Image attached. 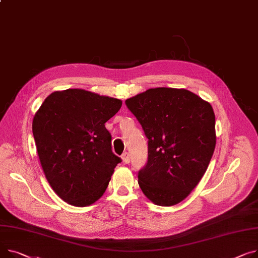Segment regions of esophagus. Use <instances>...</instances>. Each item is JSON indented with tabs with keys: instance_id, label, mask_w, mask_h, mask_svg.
<instances>
[{
	"instance_id": "34e87169",
	"label": "esophagus",
	"mask_w": 258,
	"mask_h": 258,
	"mask_svg": "<svg viewBox=\"0 0 258 258\" xmlns=\"http://www.w3.org/2000/svg\"><path fill=\"white\" fill-rule=\"evenodd\" d=\"M122 162L124 163V164H128L130 163V154H128V152H124L123 154H122Z\"/></svg>"
}]
</instances>
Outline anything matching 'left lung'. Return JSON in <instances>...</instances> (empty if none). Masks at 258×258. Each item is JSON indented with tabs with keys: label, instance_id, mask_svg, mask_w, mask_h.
<instances>
[{
	"label": "left lung",
	"instance_id": "1",
	"mask_svg": "<svg viewBox=\"0 0 258 258\" xmlns=\"http://www.w3.org/2000/svg\"><path fill=\"white\" fill-rule=\"evenodd\" d=\"M148 139V160L139 171L143 194L172 207L185 199L207 171L216 147L215 113L186 89L151 88L125 100Z\"/></svg>",
	"mask_w": 258,
	"mask_h": 258
}]
</instances>
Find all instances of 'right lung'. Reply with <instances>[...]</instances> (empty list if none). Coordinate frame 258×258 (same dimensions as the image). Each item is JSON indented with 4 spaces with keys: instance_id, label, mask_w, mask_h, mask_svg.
Instances as JSON below:
<instances>
[{
    "instance_id": "obj_1",
    "label": "right lung",
    "mask_w": 258,
    "mask_h": 258,
    "mask_svg": "<svg viewBox=\"0 0 258 258\" xmlns=\"http://www.w3.org/2000/svg\"><path fill=\"white\" fill-rule=\"evenodd\" d=\"M120 99L84 89L49 94L33 118L32 131L45 178L74 207H88L104 195L120 158L112 152L105 123Z\"/></svg>"
}]
</instances>
